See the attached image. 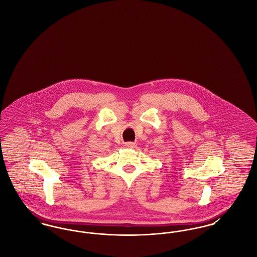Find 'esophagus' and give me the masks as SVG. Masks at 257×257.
I'll use <instances>...</instances> for the list:
<instances>
[{
	"label": "esophagus",
	"instance_id": "obj_1",
	"mask_svg": "<svg viewBox=\"0 0 257 257\" xmlns=\"http://www.w3.org/2000/svg\"><path fill=\"white\" fill-rule=\"evenodd\" d=\"M125 147H126V148H135L136 147V144L135 143H126L125 144Z\"/></svg>",
	"mask_w": 257,
	"mask_h": 257
}]
</instances>
